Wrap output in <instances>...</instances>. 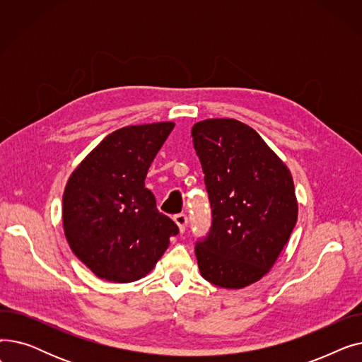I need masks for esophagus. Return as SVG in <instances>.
<instances>
[{
  "label": "esophagus",
  "instance_id": "34e87169",
  "mask_svg": "<svg viewBox=\"0 0 362 362\" xmlns=\"http://www.w3.org/2000/svg\"><path fill=\"white\" fill-rule=\"evenodd\" d=\"M173 220H175L176 224L179 226L180 233H183L185 229H186V224H187V217H186V214H176V216L173 217Z\"/></svg>",
  "mask_w": 362,
  "mask_h": 362
}]
</instances>
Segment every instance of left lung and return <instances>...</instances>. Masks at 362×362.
<instances>
[{"label": "left lung", "instance_id": "obj_1", "mask_svg": "<svg viewBox=\"0 0 362 362\" xmlns=\"http://www.w3.org/2000/svg\"><path fill=\"white\" fill-rule=\"evenodd\" d=\"M211 205V229L195 245L201 276L240 289L267 274L298 218L289 168L258 133L235 119L192 127Z\"/></svg>", "mask_w": 362, "mask_h": 362}]
</instances>
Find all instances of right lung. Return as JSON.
I'll return each instance as SVG.
<instances>
[{
    "mask_svg": "<svg viewBox=\"0 0 362 362\" xmlns=\"http://www.w3.org/2000/svg\"><path fill=\"white\" fill-rule=\"evenodd\" d=\"M175 123L127 126L110 133L76 168L63 195L71 251L100 279L139 280L156 267L177 224L157 210L145 187L151 163Z\"/></svg>",
    "mask_w": 362,
    "mask_h": 362,
    "instance_id": "obj_1",
    "label": "right lung"
}]
</instances>
